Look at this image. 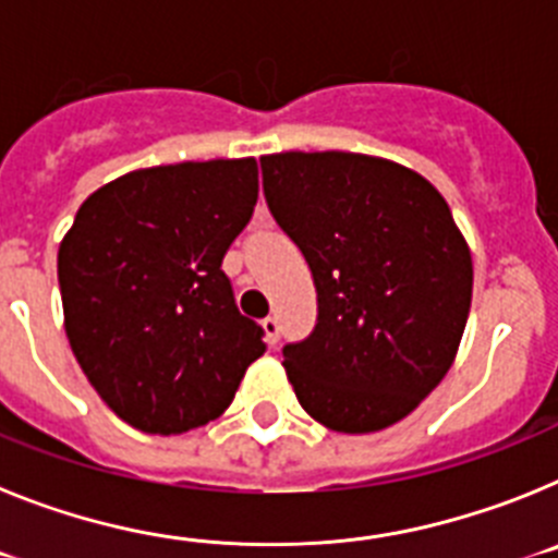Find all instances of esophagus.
I'll use <instances>...</instances> for the list:
<instances>
[{
    "label": "esophagus",
    "mask_w": 558,
    "mask_h": 558,
    "mask_svg": "<svg viewBox=\"0 0 558 558\" xmlns=\"http://www.w3.org/2000/svg\"><path fill=\"white\" fill-rule=\"evenodd\" d=\"M263 329H265V338H268L270 347H276L279 332H282V324H279V318H276V315H268V318H263Z\"/></svg>",
    "instance_id": "obj_1"
}]
</instances>
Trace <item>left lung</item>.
<instances>
[{"instance_id":"left-lung-1","label":"left lung","mask_w":558,"mask_h":558,"mask_svg":"<svg viewBox=\"0 0 558 558\" xmlns=\"http://www.w3.org/2000/svg\"><path fill=\"white\" fill-rule=\"evenodd\" d=\"M276 226L313 274V332L284 343L304 411L338 433L405 418L450 372L472 304V256L418 172L360 153L263 156Z\"/></svg>"}]
</instances>
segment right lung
Masks as SVG:
<instances>
[{"label": "right lung", "instance_id": "1", "mask_svg": "<svg viewBox=\"0 0 558 558\" xmlns=\"http://www.w3.org/2000/svg\"><path fill=\"white\" fill-rule=\"evenodd\" d=\"M254 159L133 170L88 195L58 251L69 347L102 402L142 433L218 418L265 329L223 256L254 215Z\"/></svg>", "mask_w": 558, "mask_h": 558}]
</instances>
